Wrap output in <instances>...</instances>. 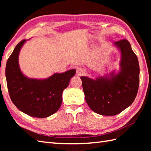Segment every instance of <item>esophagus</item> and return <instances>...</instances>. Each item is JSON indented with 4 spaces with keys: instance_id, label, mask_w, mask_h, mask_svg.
Masks as SVG:
<instances>
[{
    "instance_id": "obj_1",
    "label": "esophagus",
    "mask_w": 151,
    "mask_h": 151,
    "mask_svg": "<svg viewBox=\"0 0 151 151\" xmlns=\"http://www.w3.org/2000/svg\"><path fill=\"white\" fill-rule=\"evenodd\" d=\"M76 73H77L78 76H82L83 75H84L85 73H86V70L84 68L81 67V68H78L77 69V70H76Z\"/></svg>"
}]
</instances>
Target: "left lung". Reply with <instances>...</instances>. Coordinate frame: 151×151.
I'll list each match as a JSON object with an SVG mask.
<instances>
[{
  "instance_id": "left-lung-1",
  "label": "left lung",
  "mask_w": 151,
  "mask_h": 151,
  "mask_svg": "<svg viewBox=\"0 0 151 151\" xmlns=\"http://www.w3.org/2000/svg\"><path fill=\"white\" fill-rule=\"evenodd\" d=\"M121 53L119 69L95 79L81 76L87 104L95 113L115 115L132 104L139 83L137 58L127 40L114 43Z\"/></svg>"
}]
</instances>
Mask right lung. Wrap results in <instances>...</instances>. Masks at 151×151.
Listing matches in <instances>:
<instances>
[{"instance_id": "right-lung-1", "label": "right lung", "mask_w": 151, "mask_h": 151, "mask_svg": "<svg viewBox=\"0 0 151 151\" xmlns=\"http://www.w3.org/2000/svg\"><path fill=\"white\" fill-rule=\"evenodd\" d=\"M26 41L22 40L16 45L6 63L9 94L13 103L23 113L34 117H47L59 110L63 91L69 86L76 70L54 73L44 79L27 77L22 73L19 63V52Z\"/></svg>"}]
</instances>
